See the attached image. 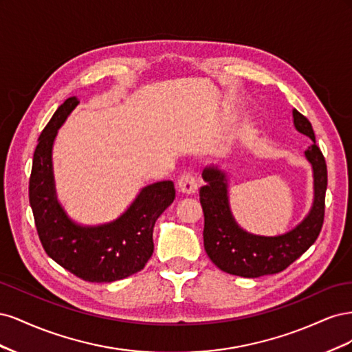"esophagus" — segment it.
<instances>
[{
	"label": "esophagus",
	"instance_id": "34e87169",
	"mask_svg": "<svg viewBox=\"0 0 352 352\" xmlns=\"http://www.w3.org/2000/svg\"><path fill=\"white\" fill-rule=\"evenodd\" d=\"M177 188L184 194H194L198 189L197 177L192 173H184L177 179Z\"/></svg>",
	"mask_w": 352,
	"mask_h": 352
}]
</instances>
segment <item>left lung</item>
<instances>
[{
  "mask_svg": "<svg viewBox=\"0 0 352 352\" xmlns=\"http://www.w3.org/2000/svg\"><path fill=\"white\" fill-rule=\"evenodd\" d=\"M294 123L298 131L314 142L305 151L314 170V206L301 225L286 235L265 238L243 232L229 210L225 175L216 168H206L202 173L207 182L199 189V202L204 212V248L210 260L223 272L242 278H260L283 272L320 235L327 188L326 160L316 145L310 120L294 110Z\"/></svg>",
  "mask_w": 352,
  "mask_h": 352,
  "instance_id": "8db88e82",
  "label": "left lung"
}]
</instances>
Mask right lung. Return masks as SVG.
Here are the masks:
<instances>
[{
	"label": "right lung",
	"mask_w": 352,
	"mask_h": 352,
	"mask_svg": "<svg viewBox=\"0 0 352 352\" xmlns=\"http://www.w3.org/2000/svg\"><path fill=\"white\" fill-rule=\"evenodd\" d=\"M78 102L76 97L67 98L39 135L29 202L42 247L52 260L87 282H114L142 270L151 258L155 220L172 204L176 190L173 182L163 180L144 188L131 208L110 225L80 228L72 223L56 199L51 150L57 129Z\"/></svg>",
	"instance_id": "right-lung-1"
}]
</instances>
